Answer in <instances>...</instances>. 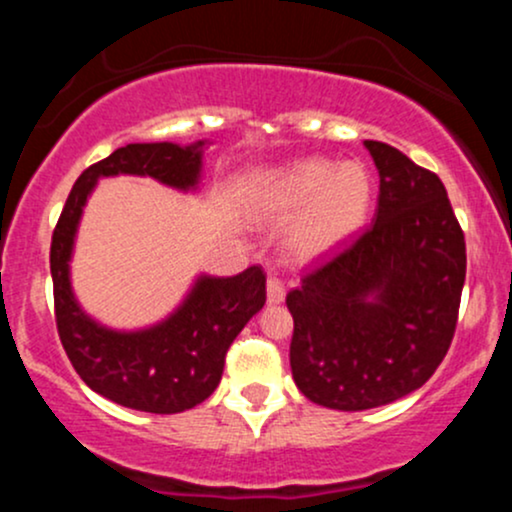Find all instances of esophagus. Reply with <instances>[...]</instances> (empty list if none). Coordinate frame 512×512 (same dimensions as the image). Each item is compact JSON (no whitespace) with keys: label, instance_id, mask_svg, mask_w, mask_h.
Masks as SVG:
<instances>
[{"label":"esophagus","instance_id":"1","mask_svg":"<svg viewBox=\"0 0 512 512\" xmlns=\"http://www.w3.org/2000/svg\"><path fill=\"white\" fill-rule=\"evenodd\" d=\"M284 298H286L284 284H281L276 276H269V279H267V301H269V305L284 303Z\"/></svg>","mask_w":512,"mask_h":512}]
</instances>
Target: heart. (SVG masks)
Instances as JSON below:
<instances>
[{"mask_svg": "<svg viewBox=\"0 0 512 512\" xmlns=\"http://www.w3.org/2000/svg\"><path fill=\"white\" fill-rule=\"evenodd\" d=\"M370 197V175L361 163L334 166L327 158H303L281 168L264 185L260 214L272 223L297 214L286 228L284 255L308 267L330 260L361 233Z\"/></svg>", "mask_w": 512, "mask_h": 512, "instance_id": "b5f03b06", "label": "heart"}]
</instances>
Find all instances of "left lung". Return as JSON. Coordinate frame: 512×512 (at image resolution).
<instances>
[{
	"label": "left lung",
	"mask_w": 512,
	"mask_h": 512,
	"mask_svg": "<svg viewBox=\"0 0 512 512\" xmlns=\"http://www.w3.org/2000/svg\"><path fill=\"white\" fill-rule=\"evenodd\" d=\"M363 146L380 175L373 226L286 296L293 380L310 402L339 411L397 402L436 373L467 272L438 175L395 146Z\"/></svg>",
	"instance_id": "left-lung-1"
}]
</instances>
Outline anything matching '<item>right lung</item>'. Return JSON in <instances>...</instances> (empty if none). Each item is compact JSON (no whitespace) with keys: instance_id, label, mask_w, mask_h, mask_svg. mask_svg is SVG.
Masks as SVG:
<instances>
[{"instance_id":"add662e5","label":"right lung","mask_w":512,"mask_h":512,"mask_svg":"<svg viewBox=\"0 0 512 512\" xmlns=\"http://www.w3.org/2000/svg\"><path fill=\"white\" fill-rule=\"evenodd\" d=\"M207 139L195 144H127L74 182L52 233L50 272L57 332L69 361L93 392L127 409L178 414L202 404L221 383L228 346L267 301L260 267L236 276L197 274L185 298L146 327L117 330L88 315L72 286V257L81 216L98 180L151 178L178 192H197Z\"/></svg>"}]
</instances>
